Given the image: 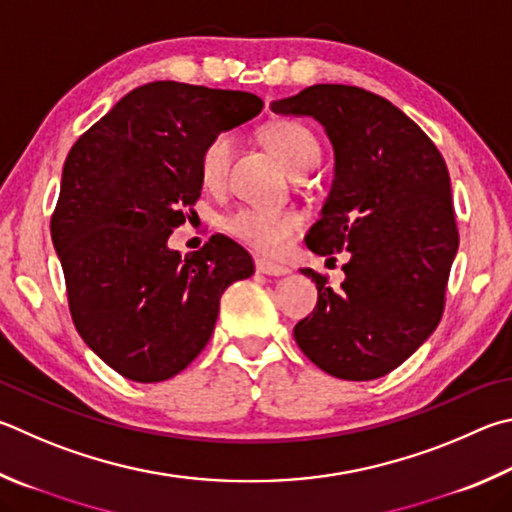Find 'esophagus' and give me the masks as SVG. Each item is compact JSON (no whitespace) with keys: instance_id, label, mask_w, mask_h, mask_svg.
<instances>
[{"instance_id":"obj_1","label":"esophagus","mask_w":512,"mask_h":512,"mask_svg":"<svg viewBox=\"0 0 512 512\" xmlns=\"http://www.w3.org/2000/svg\"><path fill=\"white\" fill-rule=\"evenodd\" d=\"M255 268H257V273H264V275H286L288 273L286 266L273 264V262H268V259H262V257L255 259Z\"/></svg>"}]
</instances>
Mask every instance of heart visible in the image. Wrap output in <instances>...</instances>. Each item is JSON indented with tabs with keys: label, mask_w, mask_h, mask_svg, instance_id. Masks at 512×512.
Here are the masks:
<instances>
[{
	"label": "heart",
	"mask_w": 512,
	"mask_h": 512,
	"mask_svg": "<svg viewBox=\"0 0 512 512\" xmlns=\"http://www.w3.org/2000/svg\"><path fill=\"white\" fill-rule=\"evenodd\" d=\"M262 138L293 174L311 170L320 159V145L313 132L297 120H275L264 127ZM232 150H235V136L230 132H217L208 138L199 154V176L203 185L217 188L224 183ZM224 228L241 244L273 255L284 250L288 241L297 235L302 219L293 210L244 206L224 219Z\"/></svg>",
	"instance_id": "b5f03b06"
}]
</instances>
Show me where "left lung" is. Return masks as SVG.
<instances>
[{
    "instance_id": "1",
    "label": "left lung",
    "mask_w": 512,
    "mask_h": 512,
    "mask_svg": "<svg viewBox=\"0 0 512 512\" xmlns=\"http://www.w3.org/2000/svg\"><path fill=\"white\" fill-rule=\"evenodd\" d=\"M271 109L327 129L336 179L306 246L351 253L338 291L302 268L318 306L295 324V342L336 378L385 376L430 338L445 309L459 248L448 165L410 116L360 87L313 85Z\"/></svg>"
}]
</instances>
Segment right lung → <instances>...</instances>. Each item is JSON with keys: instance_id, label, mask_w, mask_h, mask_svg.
Masks as SVG:
<instances>
[{"instance_id": "obj_1", "label": "right lung", "mask_w": 512, "mask_h": 512, "mask_svg": "<svg viewBox=\"0 0 512 512\" xmlns=\"http://www.w3.org/2000/svg\"><path fill=\"white\" fill-rule=\"evenodd\" d=\"M262 107L246 91L159 80L73 143L51 239L73 324L120 376L161 383L183 371L208 345L226 288L255 273L226 235L185 257L167 239L201 197V147Z\"/></svg>"}]
</instances>
